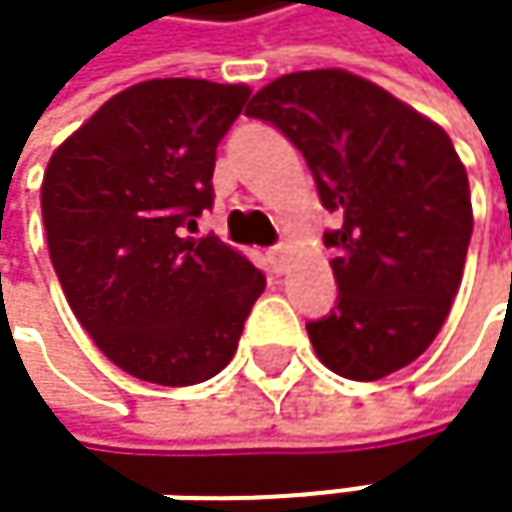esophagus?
I'll return each instance as SVG.
<instances>
[{
  "label": "esophagus",
  "instance_id": "34e87169",
  "mask_svg": "<svg viewBox=\"0 0 512 512\" xmlns=\"http://www.w3.org/2000/svg\"><path fill=\"white\" fill-rule=\"evenodd\" d=\"M269 263H272V269H275V272H284V266H287V246H275V249H269Z\"/></svg>",
  "mask_w": 512,
  "mask_h": 512
}]
</instances>
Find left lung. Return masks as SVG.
<instances>
[{
	"label": "left lung",
	"instance_id": "obj_1",
	"mask_svg": "<svg viewBox=\"0 0 512 512\" xmlns=\"http://www.w3.org/2000/svg\"><path fill=\"white\" fill-rule=\"evenodd\" d=\"M246 115L305 156L320 201L341 219L338 302L308 323L317 358L373 382L421 356L460 290L474 228L468 174L448 133L356 73L299 70L260 88Z\"/></svg>",
	"mask_w": 512,
	"mask_h": 512
}]
</instances>
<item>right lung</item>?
I'll use <instances>...</instances> for the list:
<instances>
[{
    "instance_id": "obj_1",
    "label": "right lung",
    "mask_w": 512,
    "mask_h": 512,
    "mask_svg": "<svg viewBox=\"0 0 512 512\" xmlns=\"http://www.w3.org/2000/svg\"><path fill=\"white\" fill-rule=\"evenodd\" d=\"M249 94L148 79L50 156L41 210L52 269L82 329L136 379L180 388L216 376L266 287L219 237H186L213 207L216 148Z\"/></svg>"
}]
</instances>
